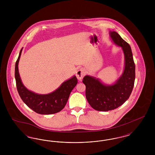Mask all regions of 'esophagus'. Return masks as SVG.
<instances>
[{
    "label": "esophagus",
    "instance_id": "esophagus-1",
    "mask_svg": "<svg viewBox=\"0 0 155 155\" xmlns=\"http://www.w3.org/2000/svg\"><path fill=\"white\" fill-rule=\"evenodd\" d=\"M85 74V71L84 69H83V68L79 69L76 73V76H77V79L80 81H81L82 78H83Z\"/></svg>",
    "mask_w": 155,
    "mask_h": 155
}]
</instances>
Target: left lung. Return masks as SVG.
Segmentation results:
<instances>
[{
	"mask_svg": "<svg viewBox=\"0 0 155 155\" xmlns=\"http://www.w3.org/2000/svg\"><path fill=\"white\" fill-rule=\"evenodd\" d=\"M111 41L121 48L124 56V67L121 75L111 84H104L99 78L85 75V95L90 106L95 110H112L121 106L129 98L135 78V66L130 45L116 31H109Z\"/></svg>",
	"mask_w": 155,
	"mask_h": 155,
	"instance_id": "obj_1",
	"label": "left lung"
}]
</instances>
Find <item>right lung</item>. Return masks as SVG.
<instances>
[{
	"mask_svg": "<svg viewBox=\"0 0 155 155\" xmlns=\"http://www.w3.org/2000/svg\"><path fill=\"white\" fill-rule=\"evenodd\" d=\"M22 49L15 65V79L19 95L24 103L38 114H51L58 113L64 107L71 92L77 84L76 76L73 75L64 81L58 88L48 94H39L30 91L23 84L18 71V63Z\"/></svg>",
	"mask_w": 155,
	"mask_h": 155,
	"instance_id": "add662e5",
	"label": "right lung"
}]
</instances>
